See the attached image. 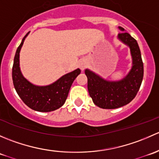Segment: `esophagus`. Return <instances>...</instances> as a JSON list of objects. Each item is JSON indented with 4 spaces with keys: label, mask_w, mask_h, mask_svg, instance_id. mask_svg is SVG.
Listing matches in <instances>:
<instances>
[{
    "label": "esophagus",
    "mask_w": 159,
    "mask_h": 159,
    "mask_svg": "<svg viewBox=\"0 0 159 159\" xmlns=\"http://www.w3.org/2000/svg\"><path fill=\"white\" fill-rule=\"evenodd\" d=\"M79 66H80V68H81V70H84V68L87 67V63H86V61L84 60H82L81 61V62H80L79 64Z\"/></svg>",
    "instance_id": "1"
}]
</instances>
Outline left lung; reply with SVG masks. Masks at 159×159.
<instances>
[{"instance_id":"left-lung-1","label":"left lung","mask_w":159,"mask_h":159,"mask_svg":"<svg viewBox=\"0 0 159 159\" xmlns=\"http://www.w3.org/2000/svg\"><path fill=\"white\" fill-rule=\"evenodd\" d=\"M118 39L129 46L132 66L125 78L119 81H108L92 70L85 69L88 89L94 105L104 109H114L127 105L134 99L142 84L144 67L139 44L134 38L121 27Z\"/></svg>"}]
</instances>
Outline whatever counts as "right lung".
I'll return each mask as SVG.
<instances>
[{
    "instance_id": "add662e5",
    "label": "right lung",
    "mask_w": 159,
    "mask_h": 159,
    "mask_svg": "<svg viewBox=\"0 0 159 159\" xmlns=\"http://www.w3.org/2000/svg\"><path fill=\"white\" fill-rule=\"evenodd\" d=\"M29 32L24 37L16 51L12 68V79L14 89L24 103L31 109L41 112L52 111L65 104L72 83L81 73L77 68L61 77L48 85L39 86L30 83L22 75L20 68V51Z\"/></svg>"
}]
</instances>
